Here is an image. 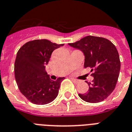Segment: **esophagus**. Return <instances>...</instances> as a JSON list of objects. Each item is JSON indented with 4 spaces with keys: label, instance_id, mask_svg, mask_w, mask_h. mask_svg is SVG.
<instances>
[{
    "label": "esophagus",
    "instance_id": "obj_1",
    "mask_svg": "<svg viewBox=\"0 0 132 132\" xmlns=\"http://www.w3.org/2000/svg\"><path fill=\"white\" fill-rule=\"evenodd\" d=\"M71 80L73 81L74 83H75V84H78L79 82V81L77 80V79H73V78H71Z\"/></svg>",
    "mask_w": 132,
    "mask_h": 132
}]
</instances>
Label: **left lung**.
<instances>
[{
    "label": "left lung",
    "mask_w": 132,
    "mask_h": 132,
    "mask_svg": "<svg viewBox=\"0 0 132 132\" xmlns=\"http://www.w3.org/2000/svg\"><path fill=\"white\" fill-rule=\"evenodd\" d=\"M80 50L85 56L84 68H90L94 79L88 92L79 94L81 99L88 103L105 100L114 90L121 69V62L117 48L104 38L88 36L77 42L68 44Z\"/></svg>",
    "instance_id": "obj_1"
}]
</instances>
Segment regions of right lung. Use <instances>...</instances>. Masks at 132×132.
I'll use <instances>...</instances> for the list:
<instances>
[{
	"label": "right lung",
	"mask_w": 132,
	"mask_h": 132,
	"mask_svg": "<svg viewBox=\"0 0 132 132\" xmlns=\"http://www.w3.org/2000/svg\"><path fill=\"white\" fill-rule=\"evenodd\" d=\"M48 40L27 42L17 53L14 64L15 79L21 93L34 104L49 103L57 97L64 77L51 80L46 72L54 50L62 46Z\"/></svg>",
	"instance_id": "obj_1"
}]
</instances>
